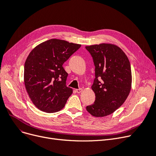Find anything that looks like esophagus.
<instances>
[{
    "label": "esophagus",
    "mask_w": 156,
    "mask_h": 156,
    "mask_svg": "<svg viewBox=\"0 0 156 156\" xmlns=\"http://www.w3.org/2000/svg\"><path fill=\"white\" fill-rule=\"evenodd\" d=\"M83 91V89H76V92H77V93H80V92H82Z\"/></svg>",
    "instance_id": "obj_1"
}]
</instances>
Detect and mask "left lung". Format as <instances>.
<instances>
[{"mask_svg":"<svg viewBox=\"0 0 156 156\" xmlns=\"http://www.w3.org/2000/svg\"><path fill=\"white\" fill-rule=\"evenodd\" d=\"M85 48L93 58L96 76L91 87L96 100L86 110L94 117H105L122 105L130 93L131 64L126 53L115 44L101 43Z\"/></svg>","mask_w":156,"mask_h":156,"instance_id":"1","label":"left lung"}]
</instances>
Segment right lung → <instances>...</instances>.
<instances>
[{"instance_id": "obj_1", "label": "right lung", "mask_w": 156, "mask_h": 156, "mask_svg": "<svg viewBox=\"0 0 156 156\" xmlns=\"http://www.w3.org/2000/svg\"><path fill=\"white\" fill-rule=\"evenodd\" d=\"M81 44L51 39L36 46L24 66V83L32 102L46 113L61 110L73 89L66 85L68 74L63 64Z\"/></svg>"}]
</instances>
